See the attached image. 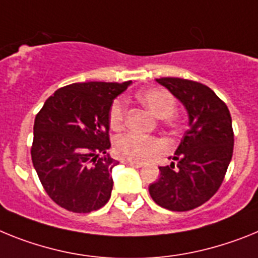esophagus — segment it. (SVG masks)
I'll use <instances>...</instances> for the list:
<instances>
[{
  "mask_svg": "<svg viewBox=\"0 0 258 258\" xmlns=\"http://www.w3.org/2000/svg\"><path fill=\"white\" fill-rule=\"evenodd\" d=\"M124 165H128V166H132V167H136V169H139V167H143V163L142 162H134V161H128V160H124L122 161Z\"/></svg>",
  "mask_w": 258,
  "mask_h": 258,
  "instance_id": "34e87169",
  "label": "esophagus"
}]
</instances>
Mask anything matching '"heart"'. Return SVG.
<instances>
[{"instance_id":"1","label":"heart","mask_w":258,"mask_h":258,"mask_svg":"<svg viewBox=\"0 0 258 258\" xmlns=\"http://www.w3.org/2000/svg\"><path fill=\"white\" fill-rule=\"evenodd\" d=\"M138 101L151 111L154 116L163 119L165 122L174 124L171 120V114L175 111V98L169 91L163 88H151L139 92ZM126 116V109L122 100H115L110 107L109 120L114 130H119L123 126ZM165 144L160 139L144 138L136 134H124L114 140V151L123 160L134 161V162H144L151 160L152 157L165 151Z\"/></svg>"}]
</instances>
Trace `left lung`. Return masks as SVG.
<instances>
[{"label": "left lung", "instance_id": "obj_1", "mask_svg": "<svg viewBox=\"0 0 258 258\" xmlns=\"http://www.w3.org/2000/svg\"><path fill=\"white\" fill-rule=\"evenodd\" d=\"M156 82L182 102L188 130L172 162L160 167L149 194L165 209L187 212L207 203L222 184L234 151L231 115L225 102L201 83L180 78Z\"/></svg>", "mask_w": 258, "mask_h": 258}]
</instances>
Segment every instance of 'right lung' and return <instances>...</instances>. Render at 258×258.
<instances>
[{
    "label": "right lung",
    "instance_id": "1",
    "mask_svg": "<svg viewBox=\"0 0 258 258\" xmlns=\"http://www.w3.org/2000/svg\"><path fill=\"white\" fill-rule=\"evenodd\" d=\"M132 82L75 83L59 88L36 115L32 163L51 200L74 213H91L109 201L111 171L109 113Z\"/></svg>",
    "mask_w": 258,
    "mask_h": 258
}]
</instances>
